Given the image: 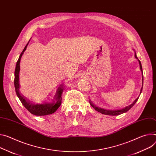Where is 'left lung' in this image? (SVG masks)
I'll list each match as a JSON object with an SVG mask.
<instances>
[{
    "label": "left lung",
    "mask_w": 156,
    "mask_h": 156,
    "mask_svg": "<svg viewBox=\"0 0 156 156\" xmlns=\"http://www.w3.org/2000/svg\"><path fill=\"white\" fill-rule=\"evenodd\" d=\"M134 56H135V58L138 60V62H139V66H140V71H141V73H142V75H143V79H142V80H143V86H142V88H141V89H140V93H141V92H142V90H143V68H142V65H141V63H140V62L139 61V60L137 58V55H136V52L134 53ZM138 99H139V97H137L136 100L134 101V102L131 104V105H129V106H126V107H125V108H122V109H116V110H109V109H103V108H99V107H97V106H96L95 105H94L92 103H91V101H90V105L94 109H96L97 111H98V112H101V113H102V114H103V115H110V116H118V115H121V114H122V113H124V112H127V111H129L134 105H135V103L137 102V101L138 100Z\"/></svg>",
    "instance_id": "1"
}]
</instances>
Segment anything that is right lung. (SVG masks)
<instances>
[{
  "label": "right lung",
  "mask_w": 156,
  "mask_h": 156,
  "mask_svg": "<svg viewBox=\"0 0 156 156\" xmlns=\"http://www.w3.org/2000/svg\"><path fill=\"white\" fill-rule=\"evenodd\" d=\"M29 41L23 50L22 51L21 54L19 58V60L17 62L16 69H15V78H14V86H15V90L16 94L19 98L20 101L24 106V107L29 111L32 115L35 116H45L51 115L52 113H54L60 106L62 104V94L65 88V87L62 84L60 85L57 91L55 94V96L53 99V100L50 102H46L43 103L41 104H35L30 101L28 100L27 99L22 95L20 93L19 89H20V84H19V72H20V62L22 58V56L23 55L24 51L26 50L28 44H29Z\"/></svg>",
  "instance_id": "add662e5"
}]
</instances>
